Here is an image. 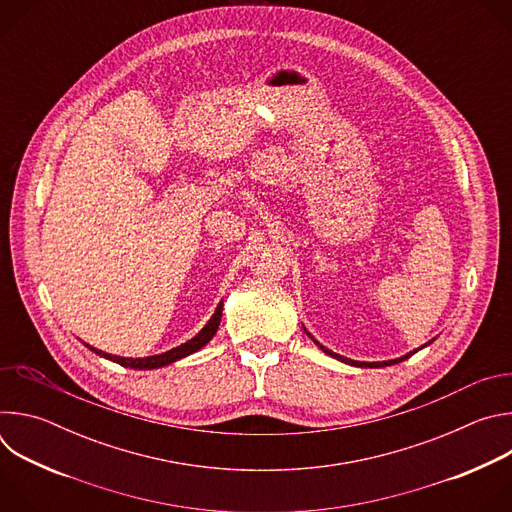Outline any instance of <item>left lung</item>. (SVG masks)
Instances as JSON below:
<instances>
[{
    "instance_id": "1",
    "label": "left lung",
    "mask_w": 512,
    "mask_h": 512,
    "mask_svg": "<svg viewBox=\"0 0 512 512\" xmlns=\"http://www.w3.org/2000/svg\"><path fill=\"white\" fill-rule=\"evenodd\" d=\"M316 342V340H314ZM318 344V342H316ZM320 348L326 352V354H330V356H336L338 360H344V362H348V364H354V367H371V369H377V367H389V364H397V362H401V360H405V358H409L413 352H417V350H413V352H409V354H405V356H401V358H395V360H385V362H356V360H348V358H344V356H338V354H334V352H330L328 348H324L322 344H320Z\"/></svg>"
}]
</instances>
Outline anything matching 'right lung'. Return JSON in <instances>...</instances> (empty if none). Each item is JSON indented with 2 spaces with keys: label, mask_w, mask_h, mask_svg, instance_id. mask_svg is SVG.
Wrapping results in <instances>:
<instances>
[{
  "label": "right lung",
  "mask_w": 512,
  "mask_h": 512,
  "mask_svg": "<svg viewBox=\"0 0 512 512\" xmlns=\"http://www.w3.org/2000/svg\"><path fill=\"white\" fill-rule=\"evenodd\" d=\"M221 316H223V304H218L214 316L208 320V324L188 342H184L182 346H176L164 354H156V356H148V358H123V356H113V354H107V352H101L97 348H91L93 352L113 360V362H119L123 364V367H131V369H160V367H166V364L178 360V358H184L196 350H200L204 344L210 342V338L216 334L218 330V324H221ZM89 346V344H87Z\"/></svg>",
  "instance_id": "add662e5"
}]
</instances>
